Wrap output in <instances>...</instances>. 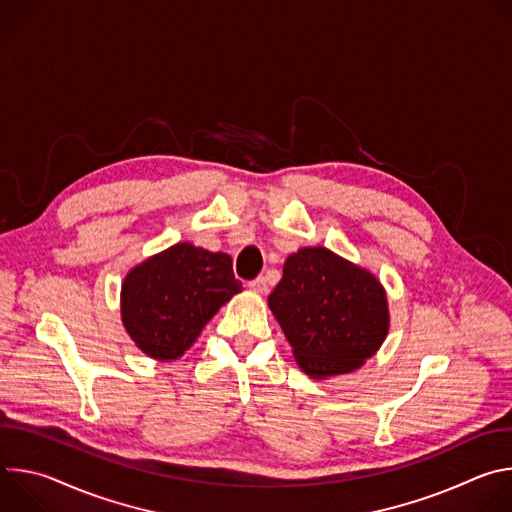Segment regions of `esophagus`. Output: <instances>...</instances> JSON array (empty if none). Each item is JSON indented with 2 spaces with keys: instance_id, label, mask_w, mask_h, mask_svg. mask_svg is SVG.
Here are the masks:
<instances>
[{
  "instance_id": "1",
  "label": "esophagus",
  "mask_w": 512,
  "mask_h": 512,
  "mask_svg": "<svg viewBox=\"0 0 512 512\" xmlns=\"http://www.w3.org/2000/svg\"><path fill=\"white\" fill-rule=\"evenodd\" d=\"M249 287L255 291V294H265V291H267V277L259 275L257 279H253V281L249 283Z\"/></svg>"
}]
</instances>
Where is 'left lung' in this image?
Segmentation results:
<instances>
[{"label":"left lung","mask_w":512,"mask_h":512,"mask_svg":"<svg viewBox=\"0 0 512 512\" xmlns=\"http://www.w3.org/2000/svg\"><path fill=\"white\" fill-rule=\"evenodd\" d=\"M267 304L298 367L312 379L360 369L391 326L387 291L377 275L322 245L285 259Z\"/></svg>","instance_id":"obj_1"}]
</instances>
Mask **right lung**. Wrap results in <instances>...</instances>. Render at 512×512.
Instances as JSON below:
<instances>
[{"label": "right lung", "mask_w": 512, "mask_h": 512, "mask_svg": "<svg viewBox=\"0 0 512 512\" xmlns=\"http://www.w3.org/2000/svg\"><path fill=\"white\" fill-rule=\"evenodd\" d=\"M243 285L233 259L176 243L139 265L121 283V322L135 346L154 360L180 358Z\"/></svg>", "instance_id": "1"}]
</instances>
